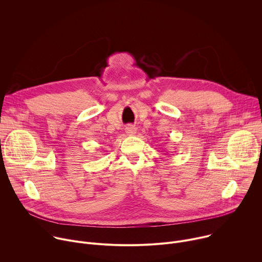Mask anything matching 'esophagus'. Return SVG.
Segmentation results:
<instances>
[{
	"mask_svg": "<svg viewBox=\"0 0 262 262\" xmlns=\"http://www.w3.org/2000/svg\"><path fill=\"white\" fill-rule=\"evenodd\" d=\"M125 131L128 135H134L136 133V128L132 125H128L126 128H125Z\"/></svg>",
	"mask_w": 262,
	"mask_h": 262,
	"instance_id": "obj_1",
	"label": "esophagus"
}]
</instances>
